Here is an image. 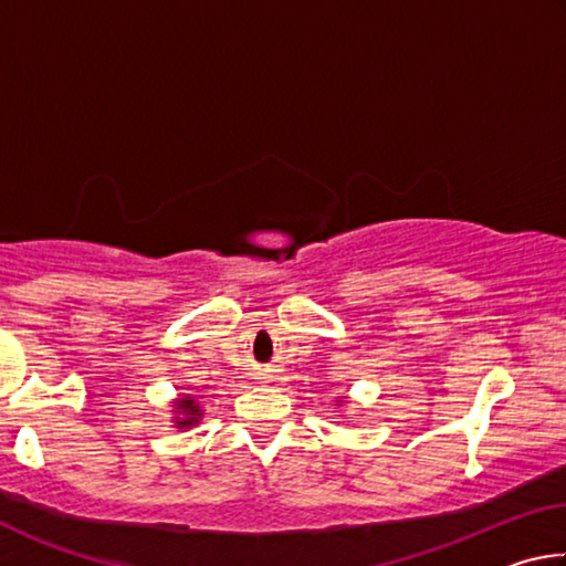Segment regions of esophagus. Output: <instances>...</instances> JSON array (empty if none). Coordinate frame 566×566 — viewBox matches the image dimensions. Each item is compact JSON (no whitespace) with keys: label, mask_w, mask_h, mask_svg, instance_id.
<instances>
[{"label":"esophagus","mask_w":566,"mask_h":566,"mask_svg":"<svg viewBox=\"0 0 566 566\" xmlns=\"http://www.w3.org/2000/svg\"><path fill=\"white\" fill-rule=\"evenodd\" d=\"M260 379H266V375H262V377H260Z\"/></svg>","instance_id":"esophagus-1"}]
</instances>
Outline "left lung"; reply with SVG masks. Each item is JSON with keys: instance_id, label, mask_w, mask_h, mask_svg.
Masks as SVG:
<instances>
[{"instance_id": "obj_1", "label": "left lung", "mask_w": 566, "mask_h": 566, "mask_svg": "<svg viewBox=\"0 0 566 566\" xmlns=\"http://www.w3.org/2000/svg\"><path fill=\"white\" fill-rule=\"evenodd\" d=\"M344 405H347V397H339L337 399V407H344Z\"/></svg>"}]
</instances>
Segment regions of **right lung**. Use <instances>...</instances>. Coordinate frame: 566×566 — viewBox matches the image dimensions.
Listing matches in <instances>:
<instances>
[{"instance_id": "1", "label": "right lung", "mask_w": 566, "mask_h": 566, "mask_svg": "<svg viewBox=\"0 0 566 566\" xmlns=\"http://www.w3.org/2000/svg\"><path fill=\"white\" fill-rule=\"evenodd\" d=\"M171 427L177 429H191L197 427L205 417V407H202V397L197 395H177V399H171Z\"/></svg>"}]
</instances>
